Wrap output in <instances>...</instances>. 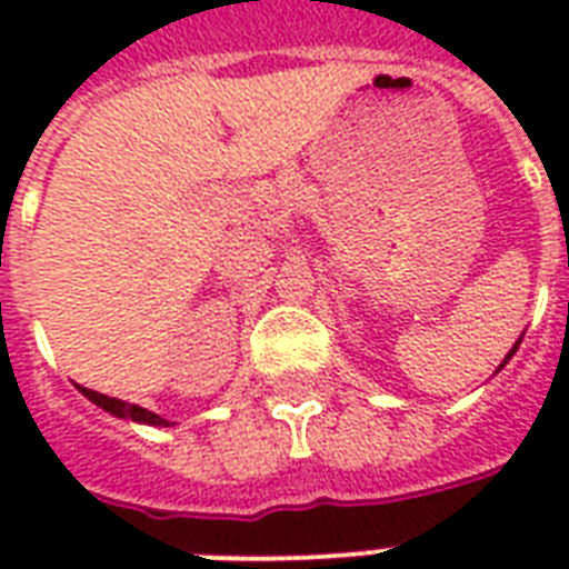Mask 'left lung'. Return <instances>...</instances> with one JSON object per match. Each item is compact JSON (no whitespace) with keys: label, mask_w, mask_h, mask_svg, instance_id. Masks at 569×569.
Here are the masks:
<instances>
[{"label":"left lung","mask_w":569,"mask_h":569,"mask_svg":"<svg viewBox=\"0 0 569 569\" xmlns=\"http://www.w3.org/2000/svg\"><path fill=\"white\" fill-rule=\"evenodd\" d=\"M517 348H520V339H517V346H513V348H511V355L505 357V360H502V366H505V363H508V360H511V357H513V351H517ZM502 366H499V369H502Z\"/></svg>","instance_id":"left-lung-1"}]
</instances>
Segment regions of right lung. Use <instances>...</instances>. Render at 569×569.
I'll use <instances>...</instances> for the list:
<instances>
[{
	"label": "right lung",
	"instance_id": "obj_1",
	"mask_svg": "<svg viewBox=\"0 0 569 569\" xmlns=\"http://www.w3.org/2000/svg\"><path fill=\"white\" fill-rule=\"evenodd\" d=\"M79 392H82L84 398H91L93 405L102 407L106 413L118 416V419H132V422H141V425H159V428H168V419H162L159 413H153V410H144V407L138 405H129V401H120V398H109L102 396V392H93V389L88 387H79Z\"/></svg>",
	"mask_w": 569,
	"mask_h": 569
}]
</instances>
